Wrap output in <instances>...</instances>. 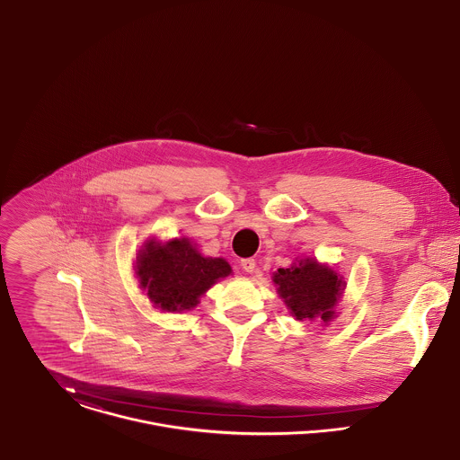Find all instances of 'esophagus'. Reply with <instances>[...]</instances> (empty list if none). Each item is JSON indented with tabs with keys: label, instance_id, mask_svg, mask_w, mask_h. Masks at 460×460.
Wrapping results in <instances>:
<instances>
[{
	"label": "esophagus",
	"instance_id": "1",
	"mask_svg": "<svg viewBox=\"0 0 460 460\" xmlns=\"http://www.w3.org/2000/svg\"><path fill=\"white\" fill-rule=\"evenodd\" d=\"M242 268H243V271H247V273H252V271L255 270V261H253L252 257H248V259H243V261H242Z\"/></svg>",
	"mask_w": 460,
	"mask_h": 460
}]
</instances>
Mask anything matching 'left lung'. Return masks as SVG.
<instances>
[{
  "mask_svg": "<svg viewBox=\"0 0 460 460\" xmlns=\"http://www.w3.org/2000/svg\"><path fill=\"white\" fill-rule=\"evenodd\" d=\"M271 280L288 314L299 322L317 320L327 325L338 317V305L347 288L345 279L334 266L315 257H297L288 268H279Z\"/></svg>",
  "mask_w": 460,
  "mask_h": 460,
  "instance_id": "1",
  "label": "left lung"
}]
</instances>
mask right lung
Returning a JSON list of instances; mask_svg holds the SVG:
<instances>
[{
    "label": "right lung",
    "mask_w": 460,
    "mask_h": 460,
    "mask_svg": "<svg viewBox=\"0 0 460 460\" xmlns=\"http://www.w3.org/2000/svg\"><path fill=\"white\" fill-rule=\"evenodd\" d=\"M133 268L143 294L164 314L194 310L212 285L233 275L224 257L203 255L185 236L168 242L146 238Z\"/></svg>",
    "instance_id": "right-lung-1"
}]
</instances>
